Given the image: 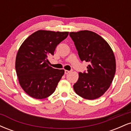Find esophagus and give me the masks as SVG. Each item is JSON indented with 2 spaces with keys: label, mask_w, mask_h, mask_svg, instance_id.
Wrapping results in <instances>:
<instances>
[{
  "label": "esophagus",
  "mask_w": 131,
  "mask_h": 131,
  "mask_svg": "<svg viewBox=\"0 0 131 131\" xmlns=\"http://www.w3.org/2000/svg\"><path fill=\"white\" fill-rule=\"evenodd\" d=\"M71 71H68V70H64V73H65L66 74H68V73H70V72Z\"/></svg>",
  "instance_id": "1"
}]
</instances>
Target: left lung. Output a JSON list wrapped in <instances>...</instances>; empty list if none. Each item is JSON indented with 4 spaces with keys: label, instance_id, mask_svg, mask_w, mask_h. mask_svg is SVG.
Segmentation results:
<instances>
[{
    "label": "left lung",
    "instance_id": "8db88e82",
    "mask_svg": "<svg viewBox=\"0 0 131 131\" xmlns=\"http://www.w3.org/2000/svg\"><path fill=\"white\" fill-rule=\"evenodd\" d=\"M82 61L89 64L88 71L79 73L73 85L78 95L88 100L101 97L108 89L115 76L116 60L113 52L105 39L91 31L70 32Z\"/></svg>",
    "mask_w": 131,
    "mask_h": 131
}]
</instances>
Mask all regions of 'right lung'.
<instances>
[{
    "label": "right lung",
    "instance_id": "obj_1",
    "mask_svg": "<svg viewBox=\"0 0 131 131\" xmlns=\"http://www.w3.org/2000/svg\"><path fill=\"white\" fill-rule=\"evenodd\" d=\"M68 33L39 30L19 47L15 61L16 74L21 87L32 98H47L55 91L64 71L49 66L47 57L54 55L57 45Z\"/></svg>",
    "mask_w": 131,
    "mask_h": 131
}]
</instances>
